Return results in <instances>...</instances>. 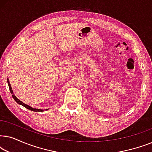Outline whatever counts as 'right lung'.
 <instances>
[{
    "instance_id": "add662e5",
    "label": "right lung",
    "mask_w": 152,
    "mask_h": 152,
    "mask_svg": "<svg viewBox=\"0 0 152 152\" xmlns=\"http://www.w3.org/2000/svg\"><path fill=\"white\" fill-rule=\"evenodd\" d=\"M7 84H8V86H9V88H10V93H11L12 95V97H13V98H14V100L16 101V102H17V103L18 104L21 105V106H23V107H26V109H29V110H31V111H43V109H36V108H33V107H30V106L26 104H25L24 102H23L22 101H20V99H18V97H16L15 95L14 94L13 90H12L11 85H10V80H9V79H8V78H7ZM46 110H48V109H46Z\"/></svg>"
}]
</instances>
